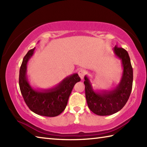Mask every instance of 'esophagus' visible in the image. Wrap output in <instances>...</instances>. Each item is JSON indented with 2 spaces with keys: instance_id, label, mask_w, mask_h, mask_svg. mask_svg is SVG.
Returning <instances> with one entry per match:
<instances>
[{
  "instance_id": "34e87169",
  "label": "esophagus",
  "mask_w": 147,
  "mask_h": 147,
  "mask_svg": "<svg viewBox=\"0 0 147 147\" xmlns=\"http://www.w3.org/2000/svg\"><path fill=\"white\" fill-rule=\"evenodd\" d=\"M86 74V71L84 69H80L78 71V75L80 77V78L82 80H83L84 76H85Z\"/></svg>"
}]
</instances>
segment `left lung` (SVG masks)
Returning <instances> with one entry per match:
<instances>
[{
    "mask_svg": "<svg viewBox=\"0 0 147 147\" xmlns=\"http://www.w3.org/2000/svg\"><path fill=\"white\" fill-rule=\"evenodd\" d=\"M113 51L123 67L121 80L115 88L95 90L88 76L84 78L87 104L93 113L98 115H109L119 111L126 104L131 92L133 73L128 53L117 46Z\"/></svg>",
    "mask_w": 147,
    "mask_h": 147,
    "instance_id": "left-lung-1",
    "label": "left lung"
}]
</instances>
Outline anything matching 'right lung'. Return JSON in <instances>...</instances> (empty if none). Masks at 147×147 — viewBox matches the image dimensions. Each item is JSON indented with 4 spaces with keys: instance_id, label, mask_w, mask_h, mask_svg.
<instances>
[{
    "instance_id": "right-lung-1",
    "label": "right lung",
    "mask_w": 147,
    "mask_h": 147,
    "mask_svg": "<svg viewBox=\"0 0 147 147\" xmlns=\"http://www.w3.org/2000/svg\"><path fill=\"white\" fill-rule=\"evenodd\" d=\"M35 47L28 52L22 62L19 85L24 100L31 111L40 115L55 117L62 113L67 104L74 85L81 80L74 73L65 78L58 85L47 89L35 88L28 79L27 64L34 54Z\"/></svg>"
}]
</instances>
